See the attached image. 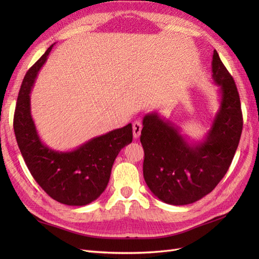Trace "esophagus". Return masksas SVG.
Listing matches in <instances>:
<instances>
[{"instance_id": "34e87169", "label": "esophagus", "mask_w": 259, "mask_h": 259, "mask_svg": "<svg viewBox=\"0 0 259 259\" xmlns=\"http://www.w3.org/2000/svg\"><path fill=\"white\" fill-rule=\"evenodd\" d=\"M142 128H143V124L140 121H135L133 123V134H134V138H138L140 136Z\"/></svg>"}]
</instances>
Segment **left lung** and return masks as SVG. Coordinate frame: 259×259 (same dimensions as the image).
I'll return each instance as SVG.
<instances>
[{
	"label": "left lung",
	"instance_id": "1",
	"mask_svg": "<svg viewBox=\"0 0 259 259\" xmlns=\"http://www.w3.org/2000/svg\"><path fill=\"white\" fill-rule=\"evenodd\" d=\"M211 72L219 86L221 107L202 142L188 143L180 127L156 112L144 116V178L155 197L167 204H190L213 191L239 146L243 127L240 96L216 51Z\"/></svg>",
	"mask_w": 259,
	"mask_h": 259
}]
</instances>
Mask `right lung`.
I'll use <instances>...</instances> for the list:
<instances>
[{
    "label": "right lung",
    "mask_w": 259,
    "mask_h": 259,
    "mask_svg": "<svg viewBox=\"0 0 259 259\" xmlns=\"http://www.w3.org/2000/svg\"><path fill=\"white\" fill-rule=\"evenodd\" d=\"M53 46L25 75L15 109L14 132L22 158L42 189L62 204L82 206L105 191L116 155L132 143L133 128L130 123L67 152L53 150L42 143L31 115L30 93Z\"/></svg>",
    "instance_id": "right-lung-1"
}]
</instances>
